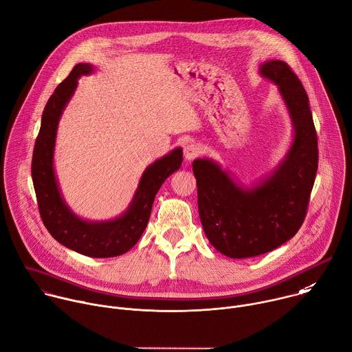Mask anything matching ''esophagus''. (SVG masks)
I'll return each mask as SVG.
<instances>
[{
    "mask_svg": "<svg viewBox=\"0 0 352 352\" xmlns=\"http://www.w3.org/2000/svg\"><path fill=\"white\" fill-rule=\"evenodd\" d=\"M199 153H200V149H199V146L195 145V144H188V145L184 148V157H185L186 162L193 160Z\"/></svg>",
    "mask_w": 352,
    "mask_h": 352,
    "instance_id": "obj_1",
    "label": "esophagus"
}]
</instances>
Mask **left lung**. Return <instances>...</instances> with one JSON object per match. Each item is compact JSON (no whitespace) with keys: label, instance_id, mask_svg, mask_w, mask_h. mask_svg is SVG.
I'll return each instance as SVG.
<instances>
[{"label":"left lung","instance_id":"1","mask_svg":"<svg viewBox=\"0 0 352 352\" xmlns=\"http://www.w3.org/2000/svg\"><path fill=\"white\" fill-rule=\"evenodd\" d=\"M258 73L276 85L290 117L293 137L283 159L250 185L210 157L192 164L204 233L229 258L261 256L290 241L305 218L318 170V140L301 81L278 59L261 63Z\"/></svg>","mask_w":352,"mask_h":352}]
</instances>
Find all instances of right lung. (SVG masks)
Masks as SVG:
<instances>
[{
	"mask_svg": "<svg viewBox=\"0 0 352 352\" xmlns=\"http://www.w3.org/2000/svg\"><path fill=\"white\" fill-rule=\"evenodd\" d=\"M94 65L78 63L73 67L48 99L36 140L32 178L40 215L48 232L65 248L94 258L122 256L135 246L148 225L153 200L163 182L182 163V148L149 164L127 208L111 219L94 221L77 215L66 203L55 173V144L63 110L70 102L81 76L94 73Z\"/></svg>",
	"mask_w": 352,
	"mask_h": 352,
	"instance_id": "add662e5",
	"label": "right lung"
}]
</instances>
